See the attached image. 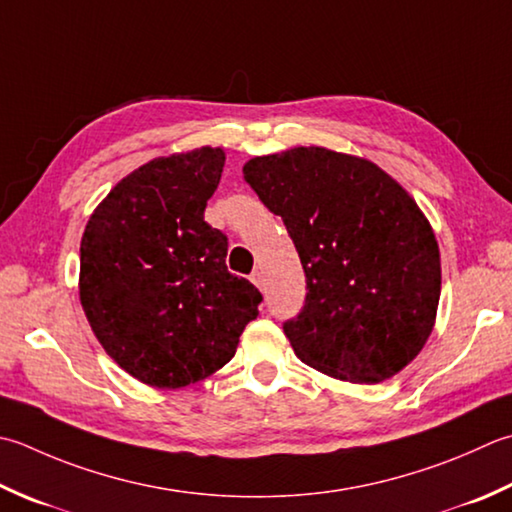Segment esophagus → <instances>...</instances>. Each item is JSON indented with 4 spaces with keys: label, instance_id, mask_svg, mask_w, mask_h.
Wrapping results in <instances>:
<instances>
[{
    "label": "esophagus",
    "instance_id": "esophagus-1",
    "mask_svg": "<svg viewBox=\"0 0 512 512\" xmlns=\"http://www.w3.org/2000/svg\"><path fill=\"white\" fill-rule=\"evenodd\" d=\"M250 282H253L255 286H259L262 288L264 286V275H262V270H253V273H250Z\"/></svg>",
    "mask_w": 512,
    "mask_h": 512
}]
</instances>
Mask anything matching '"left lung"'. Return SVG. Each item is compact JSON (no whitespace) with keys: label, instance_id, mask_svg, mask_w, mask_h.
I'll use <instances>...</instances> for the list:
<instances>
[{"label":"left lung","instance_id":"obj_1","mask_svg":"<svg viewBox=\"0 0 512 512\" xmlns=\"http://www.w3.org/2000/svg\"><path fill=\"white\" fill-rule=\"evenodd\" d=\"M244 179L302 259L306 299L284 322L295 355L355 384L413 362L442 293L433 228L413 197L373 162L319 146L250 159Z\"/></svg>","mask_w":512,"mask_h":512}]
</instances>
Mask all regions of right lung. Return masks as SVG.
<instances>
[{
  "instance_id": "1",
  "label": "right lung",
  "mask_w": 512,
  "mask_h": 512,
  "mask_svg": "<svg viewBox=\"0 0 512 512\" xmlns=\"http://www.w3.org/2000/svg\"><path fill=\"white\" fill-rule=\"evenodd\" d=\"M222 148L159 157L90 215L79 299L99 344L139 382L182 388L235 357L262 293L228 273V237L204 222Z\"/></svg>"
}]
</instances>
